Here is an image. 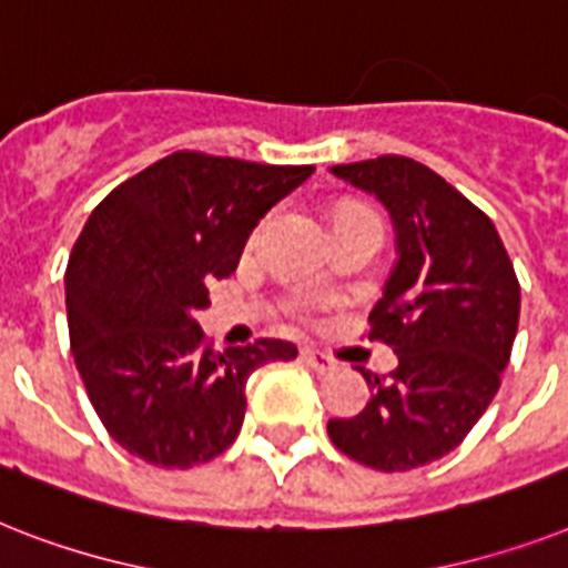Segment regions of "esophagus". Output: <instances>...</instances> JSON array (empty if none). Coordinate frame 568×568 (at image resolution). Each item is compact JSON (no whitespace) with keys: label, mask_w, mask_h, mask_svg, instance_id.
Segmentation results:
<instances>
[{"label":"esophagus","mask_w":568,"mask_h":568,"mask_svg":"<svg viewBox=\"0 0 568 568\" xmlns=\"http://www.w3.org/2000/svg\"><path fill=\"white\" fill-rule=\"evenodd\" d=\"M300 358H303V362H306L308 367L317 373H329L338 367V362H335V358L326 356V353H321V349H312V347L300 349Z\"/></svg>","instance_id":"1"}]
</instances>
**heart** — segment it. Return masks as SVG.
<instances>
[{"label":"heart","instance_id":"1","mask_svg":"<svg viewBox=\"0 0 568 568\" xmlns=\"http://www.w3.org/2000/svg\"><path fill=\"white\" fill-rule=\"evenodd\" d=\"M349 215H373V212L362 210V206H347V210L338 212V219H349ZM338 219H335V221H338Z\"/></svg>","mask_w":568,"mask_h":568}]
</instances>
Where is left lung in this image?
<instances>
[{"label":"left lung","instance_id":"1","mask_svg":"<svg viewBox=\"0 0 568 568\" xmlns=\"http://www.w3.org/2000/svg\"><path fill=\"white\" fill-rule=\"evenodd\" d=\"M332 174L394 221L396 265L367 338L399 364L388 376L362 371L371 403L326 432L347 458L403 473L444 458L493 403L519 326V280L493 221L428 165L385 154Z\"/></svg>","mask_w":568,"mask_h":568}]
</instances>
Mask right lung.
<instances>
[{
    "label": "right lung",
    "instance_id": "right-lung-1",
    "mask_svg": "<svg viewBox=\"0 0 568 568\" xmlns=\"http://www.w3.org/2000/svg\"><path fill=\"white\" fill-rule=\"evenodd\" d=\"M312 172L174 151L92 210L63 276L69 344L122 449L178 469L219 458L242 428L247 376L297 356L276 338L215 353L195 312L262 215Z\"/></svg>",
    "mask_w": 568,
    "mask_h": 568
}]
</instances>
